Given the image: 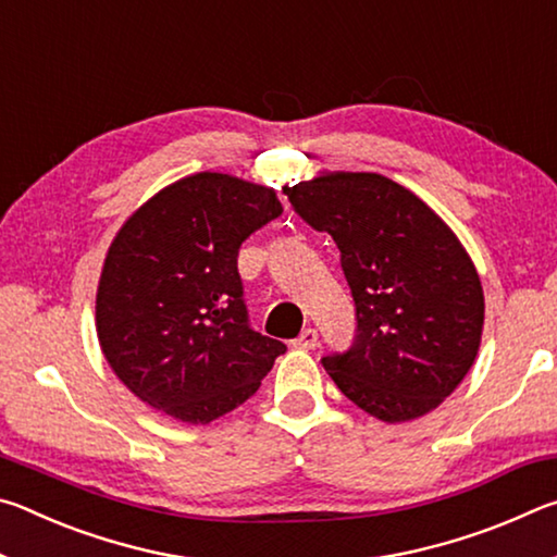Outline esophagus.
<instances>
[{
  "label": "esophagus",
  "mask_w": 557,
  "mask_h": 557,
  "mask_svg": "<svg viewBox=\"0 0 557 557\" xmlns=\"http://www.w3.org/2000/svg\"><path fill=\"white\" fill-rule=\"evenodd\" d=\"M319 344V334H317V329H305V332H301L295 342H292V346L295 348H314Z\"/></svg>",
  "instance_id": "esophagus-1"
}]
</instances>
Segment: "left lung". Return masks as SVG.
<instances>
[{
	"mask_svg": "<svg viewBox=\"0 0 557 557\" xmlns=\"http://www.w3.org/2000/svg\"><path fill=\"white\" fill-rule=\"evenodd\" d=\"M329 233L356 305V336L322 363L348 400L383 422L422 418L474 363L484 289L449 225L408 188L371 172H332L287 188Z\"/></svg>",
	"mask_w": 557,
	"mask_h": 557,
	"instance_id": "obj_1",
	"label": "left lung"
}]
</instances>
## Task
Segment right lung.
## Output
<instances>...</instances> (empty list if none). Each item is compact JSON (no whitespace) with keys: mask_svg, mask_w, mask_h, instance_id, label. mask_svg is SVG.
<instances>
[{"mask_svg":"<svg viewBox=\"0 0 557 557\" xmlns=\"http://www.w3.org/2000/svg\"><path fill=\"white\" fill-rule=\"evenodd\" d=\"M272 188L201 172L129 215L102 265L96 326L139 400L188 425L238 408L287 346L248 324L238 250L275 221Z\"/></svg>","mask_w":557,"mask_h":557,"instance_id":"obj_1","label":"right lung"}]
</instances>
